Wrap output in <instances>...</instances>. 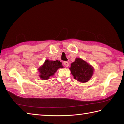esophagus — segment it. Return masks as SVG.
<instances>
[{
	"mask_svg": "<svg viewBox=\"0 0 124 124\" xmlns=\"http://www.w3.org/2000/svg\"><path fill=\"white\" fill-rule=\"evenodd\" d=\"M64 64L66 67H68L69 66V62H64Z\"/></svg>",
	"mask_w": 124,
	"mask_h": 124,
	"instance_id": "esophagus-1",
	"label": "esophagus"
}]
</instances>
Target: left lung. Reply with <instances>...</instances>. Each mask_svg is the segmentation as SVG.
Listing matches in <instances>:
<instances>
[{
  "instance_id": "obj_1",
  "label": "left lung",
  "mask_w": 124,
  "mask_h": 124,
  "mask_svg": "<svg viewBox=\"0 0 124 124\" xmlns=\"http://www.w3.org/2000/svg\"><path fill=\"white\" fill-rule=\"evenodd\" d=\"M74 79L81 82L88 81L94 73V69L92 65L81 58H76L70 68Z\"/></svg>"
}]
</instances>
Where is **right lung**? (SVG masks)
<instances>
[{
	"mask_svg": "<svg viewBox=\"0 0 124 124\" xmlns=\"http://www.w3.org/2000/svg\"><path fill=\"white\" fill-rule=\"evenodd\" d=\"M59 68H63L62 63L59 60H46L42 66L38 70L39 72V77L43 80H48L50 77L53 76Z\"/></svg>",
	"mask_w": 124,
	"mask_h": 124,
	"instance_id": "1",
	"label": "right lung"
}]
</instances>
